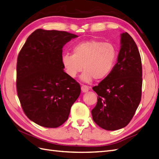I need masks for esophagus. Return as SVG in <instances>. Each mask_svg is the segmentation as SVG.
<instances>
[{
	"instance_id": "esophagus-1",
	"label": "esophagus",
	"mask_w": 159,
	"mask_h": 159,
	"mask_svg": "<svg viewBox=\"0 0 159 159\" xmlns=\"http://www.w3.org/2000/svg\"><path fill=\"white\" fill-rule=\"evenodd\" d=\"M90 87L86 86V85H82V88H82V92H87L89 90H90Z\"/></svg>"
}]
</instances>
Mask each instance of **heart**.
<instances>
[{
    "label": "heart",
    "mask_w": 159,
    "mask_h": 159,
    "mask_svg": "<svg viewBox=\"0 0 159 159\" xmlns=\"http://www.w3.org/2000/svg\"><path fill=\"white\" fill-rule=\"evenodd\" d=\"M117 50L112 43L98 40L81 42L73 48L72 54H65L62 63L68 75L75 77L84 69L81 79L89 83L94 78L101 80L113 70Z\"/></svg>",
    "instance_id": "heart-1"
}]
</instances>
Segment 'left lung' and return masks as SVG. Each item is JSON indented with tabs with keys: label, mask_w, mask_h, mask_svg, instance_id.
Returning a JSON list of instances; mask_svg holds the SVG:
<instances>
[{
	"label": "left lung",
	"mask_w": 159,
	"mask_h": 159,
	"mask_svg": "<svg viewBox=\"0 0 159 159\" xmlns=\"http://www.w3.org/2000/svg\"><path fill=\"white\" fill-rule=\"evenodd\" d=\"M121 48L113 70L98 86L92 119L101 128L117 130L128 125L140 102L142 61L138 46L128 33L121 35Z\"/></svg>",
	"instance_id": "1"
}]
</instances>
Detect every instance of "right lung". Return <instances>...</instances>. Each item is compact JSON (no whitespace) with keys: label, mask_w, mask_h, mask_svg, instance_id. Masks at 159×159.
Listing matches in <instances>:
<instances>
[{"label":"right lung","mask_w":159,"mask_h":159,"mask_svg":"<svg viewBox=\"0 0 159 159\" xmlns=\"http://www.w3.org/2000/svg\"><path fill=\"white\" fill-rule=\"evenodd\" d=\"M75 34L38 29L28 38L17 62V92L31 121L55 128L67 121L81 92L80 84L63 70V46Z\"/></svg>","instance_id":"right-lung-1"}]
</instances>
